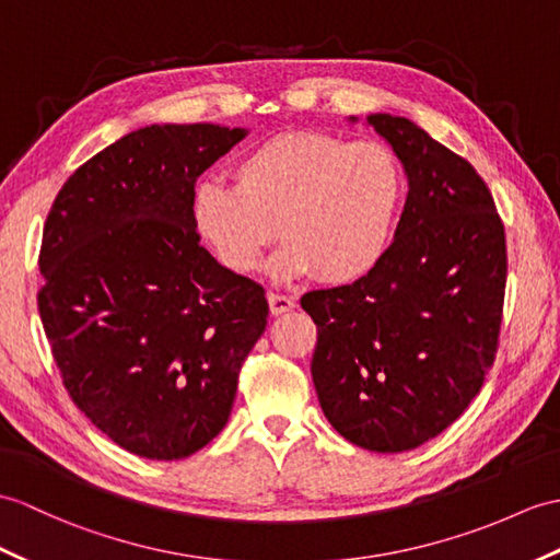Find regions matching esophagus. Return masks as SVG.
Wrapping results in <instances>:
<instances>
[{
  "mask_svg": "<svg viewBox=\"0 0 560 560\" xmlns=\"http://www.w3.org/2000/svg\"><path fill=\"white\" fill-rule=\"evenodd\" d=\"M267 305H269V315H275V317L285 315V312H291V310L295 307L293 298L279 295V293H269V295H267Z\"/></svg>",
  "mask_w": 560,
  "mask_h": 560,
  "instance_id": "obj_1",
  "label": "esophagus"
}]
</instances>
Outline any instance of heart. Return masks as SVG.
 Returning <instances> with one entry per match:
<instances>
[{
    "instance_id": "1",
    "label": "heart",
    "mask_w": 560,
    "mask_h": 560,
    "mask_svg": "<svg viewBox=\"0 0 560 560\" xmlns=\"http://www.w3.org/2000/svg\"><path fill=\"white\" fill-rule=\"evenodd\" d=\"M406 176L380 140L329 133H283L233 164V186L202 180L192 192V221L219 262L250 275L277 238V279L317 271L350 283L382 262L392 245Z\"/></svg>"
}]
</instances>
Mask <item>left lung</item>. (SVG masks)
I'll return each mask as SVG.
<instances>
[{
	"mask_svg": "<svg viewBox=\"0 0 560 560\" xmlns=\"http://www.w3.org/2000/svg\"><path fill=\"white\" fill-rule=\"evenodd\" d=\"M365 126L408 178L394 243L368 277L301 305L317 324L310 370L324 418L350 444L400 453L444 432L482 388L501 329L505 233L458 154L402 116L370 114Z\"/></svg>",
	"mask_w": 560,
	"mask_h": 560,
	"instance_id": "1",
	"label": "left lung"
}]
</instances>
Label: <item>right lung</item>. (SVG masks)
I'll use <instances>...</instances> for the list:
<instances>
[{"label":"right lung","mask_w":560,"mask_h":560,"mask_svg":"<svg viewBox=\"0 0 560 560\" xmlns=\"http://www.w3.org/2000/svg\"><path fill=\"white\" fill-rule=\"evenodd\" d=\"M250 131L152 124L97 152L59 190L37 293L63 386L114 444L180 460L224 429L267 327L262 285L200 245L195 180Z\"/></svg>","instance_id":"obj_1"}]
</instances>
